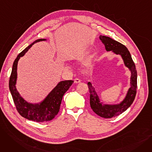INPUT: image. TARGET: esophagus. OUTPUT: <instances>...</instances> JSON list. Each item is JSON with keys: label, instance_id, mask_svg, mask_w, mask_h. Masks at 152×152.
Listing matches in <instances>:
<instances>
[{"label": "esophagus", "instance_id": "obj_1", "mask_svg": "<svg viewBox=\"0 0 152 152\" xmlns=\"http://www.w3.org/2000/svg\"><path fill=\"white\" fill-rule=\"evenodd\" d=\"M74 82H75V84H77V83H81V80H80V79H79L76 78V79H75Z\"/></svg>", "mask_w": 152, "mask_h": 152}]
</instances>
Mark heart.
I'll return each instance as SVG.
<instances>
[{
  "instance_id": "heart-1",
  "label": "heart",
  "mask_w": 152,
  "mask_h": 152,
  "mask_svg": "<svg viewBox=\"0 0 152 152\" xmlns=\"http://www.w3.org/2000/svg\"><path fill=\"white\" fill-rule=\"evenodd\" d=\"M97 56V53L96 52H94L92 54H91L89 57L83 63L82 67L83 69L86 71H88L92 69L94 66L95 61V60H96Z\"/></svg>"
}]
</instances>
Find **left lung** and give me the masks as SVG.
I'll return each mask as SVG.
<instances>
[{"mask_svg": "<svg viewBox=\"0 0 152 152\" xmlns=\"http://www.w3.org/2000/svg\"><path fill=\"white\" fill-rule=\"evenodd\" d=\"M100 39L105 44L107 52L111 51L116 55H120L125 66L131 72L130 87L124 98L119 103H103L100 101L99 96L95 91L91 82L87 83L90 92V105L94 112L105 118L117 116L123 113L132 103L136 95L137 90V71L132 59L131 53L127 47L115 40L105 36H100Z\"/></svg>", "mask_w": 152, "mask_h": 152, "instance_id": "1", "label": "left lung"}]
</instances>
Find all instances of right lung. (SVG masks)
Here are the masks:
<instances>
[{
    "label": "right lung",
    "mask_w": 152,
    "mask_h": 152,
    "mask_svg": "<svg viewBox=\"0 0 152 152\" xmlns=\"http://www.w3.org/2000/svg\"><path fill=\"white\" fill-rule=\"evenodd\" d=\"M44 41H47V39H39L36 40L17 56L13 64L9 81L10 91L18 113L21 116L29 120L37 123L50 121L58 114L63 95L74 83L72 80L60 81L42 100L37 103L28 102L21 97L16 87L18 61L34 44Z\"/></svg>",
    "instance_id": "right-lung-1"
}]
</instances>
